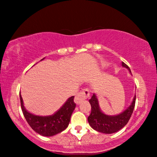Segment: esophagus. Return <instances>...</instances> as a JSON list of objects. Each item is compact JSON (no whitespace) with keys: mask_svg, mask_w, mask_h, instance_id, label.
I'll return each mask as SVG.
<instances>
[{"mask_svg":"<svg viewBox=\"0 0 157 157\" xmlns=\"http://www.w3.org/2000/svg\"><path fill=\"white\" fill-rule=\"evenodd\" d=\"M90 93L89 90H88L87 88H84V89H83L80 93L77 94L76 96L75 97V103L76 104H80L84 99L87 98L90 96Z\"/></svg>","mask_w":157,"mask_h":157,"instance_id":"1","label":"esophagus"}]
</instances>
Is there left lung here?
Here are the masks:
<instances>
[{
	"label": "left lung",
	"mask_w": 157,
	"mask_h": 157,
	"mask_svg": "<svg viewBox=\"0 0 157 157\" xmlns=\"http://www.w3.org/2000/svg\"><path fill=\"white\" fill-rule=\"evenodd\" d=\"M122 66L126 67L131 73L130 68L122 62ZM136 95L128 107L123 112L116 115H108L101 111L98 98L95 93L92 95L89 102L91 105V113L88 117L90 126L97 132L104 134H112L118 132L128 123L131 116L133 113L135 106Z\"/></svg>",
	"instance_id": "8db88e82"
}]
</instances>
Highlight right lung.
Returning <instances> with one entry per match:
<instances>
[{
  "instance_id": "obj_1",
  "label": "right lung",
  "mask_w": 157,
  "mask_h": 157,
  "mask_svg": "<svg viewBox=\"0 0 157 157\" xmlns=\"http://www.w3.org/2000/svg\"><path fill=\"white\" fill-rule=\"evenodd\" d=\"M42 59V60H43ZM20 104L25 120L34 132L45 137H52L67 128L73 110L75 108L74 96L66 101L58 111L51 115H36L28 112L23 105V100L20 93Z\"/></svg>"
}]
</instances>
